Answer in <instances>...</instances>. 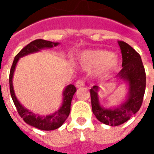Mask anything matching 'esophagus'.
I'll return each instance as SVG.
<instances>
[{
	"label": "esophagus",
	"mask_w": 154,
	"mask_h": 154,
	"mask_svg": "<svg viewBox=\"0 0 154 154\" xmlns=\"http://www.w3.org/2000/svg\"><path fill=\"white\" fill-rule=\"evenodd\" d=\"M76 87H82L85 86V82H84L83 80H77V82H76Z\"/></svg>",
	"instance_id": "obj_1"
}]
</instances>
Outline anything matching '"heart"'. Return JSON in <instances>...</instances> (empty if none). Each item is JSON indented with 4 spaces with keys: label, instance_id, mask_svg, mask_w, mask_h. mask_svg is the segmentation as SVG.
<instances>
[{
    "label": "heart",
    "instance_id": "1",
    "mask_svg": "<svg viewBox=\"0 0 154 154\" xmlns=\"http://www.w3.org/2000/svg\"><path fill=\"white\" fill-rule=\"evenodd\" d=\"M78 63L85 70H96V75L103 78L109 76L118 64L117 56L106 50H91L83 52L77 58Z\"/></svg>",
    "mask_w": 154,
    "mask_h": 154
}]
</instances>
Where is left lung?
Here are the masks:
<instances>
[{
	"label": "left lung",
	"mask_w": 154,
	"mask_h": 154,
	"mask_svg": "<svg viewBox=\"0 0 154 154\" xmlns=\"http://www.w3.org/2000/svg\"><path fill=\"white\" fill-rule=\"evenodd\" d=\"M122 54V69L113 81L122 82L128 87L125 99L116 107L106 108L100 105L99 86L90 90L92 111L97 119L105 125L117 126L128 121L141 107L145 92L146 74L141 57L130 45L118 41Z\"/></svg>",
	"instance_id": "left-lung-1"
}]
</instances>
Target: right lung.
I'll return each instance as SVG.
<instances>
[{
  "mask_svg": "<svg viewBox=\"0 0 154 154\" xmlns=\"http://www.w3.org/2000/svg\"><path fill=\"white\" fill-rule=\"evenodd\" d=\"M58 44L59 43H54V42L44 40V39H36V40L32 41L31 43H29L23 49L20 51L19 54L15 56V59L13 61L11 68V72H10V78H9L10 91H11L12 100L17 109L19 115L24 119V121L26 124L41 130H54V129H58L60 126L63 125V124L65 122V120L67 119L70 113L71 102L72 100L73 95L77 91L76 87L72 84L65 87V89L63 91V103L58 110L50 115L39 116L38 114L36 115L28 109H26L19 101L15 96L14 87H13V76L15 72V67L20 57L30 54L39 52L44 48H51L56 47Z\"/></svg>",
  "mask_w": 154,
  "mask_h": 154,
  "instance_id": "1",
  "label": "right lung"
}]
</instances>
